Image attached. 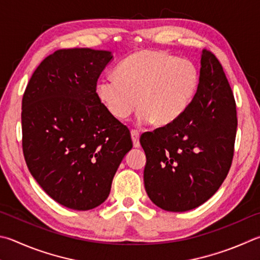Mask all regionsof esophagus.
I'll list each match as a JSON object with an SVG mask.
<instances>
[{
  "instance_id": "esophagus-1",
  "label": "esophagus",
  "mask_w": 260,
  "mask_h": 260,
  "mask_svg": "<svg viewBox=\"0 0 260 260\" xmlns=\"http://www.w3.org/2000/svg\"><path fill=\"white\" fill-rule=\"evenodd\" d=\"M132 141H133L134 148H140V133L136 129H132L131 132Z\"/></svg>"
}]
</instances>
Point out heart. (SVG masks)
<instances>
[{"mask_svg": "<svg viewBox=\"0 0 260 260\" xmlns=\"http://www.w3.org/2000/svg\"><path fill=\"white\" fill-rule=\"evenodd\" d=\"M199 83V69L192 61L140 51L117 66L115 77L98 82L96 95L117 119H127L139 105L140 124L168 126L190 108Z\"/></svg>", "mask_w": 260, "mask_h": 260, "instance_id": "obj_1", "label": "heart"}]
</instances>
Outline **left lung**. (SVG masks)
Wrapping results in <instances>:
<instances>
[{
	"mask_svg": "<svg viewBox=\"0 0 260 260\" xmlns=\"http://www.w3.org/2000/svg\"><path fill=\"white\" fill-rule=\"evenodd\" d=\"M237 126V106L223 67L204 49L199 88L190 108L174 124L140 138L151 201L164 210L182 212L210 199L232 165Z\"/></svg>",
	"mask_w": 260,
	"mask_h": 260,
	"instance_id": "1",
	"label": "left lung"
}]
</instances>
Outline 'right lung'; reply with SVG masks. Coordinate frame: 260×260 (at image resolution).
<instances>
[{
    "instance_id": "obj_1",
    "label": "right lung",
    "mask_w": 260,
    "mask_h": 260,
    "mask_svg": "<svg viewBox=\"0 0 260 260\" xmlns=\"http://www.w3.org/2000/svg\"><path fill=\"white\" fill-rule=\"evenodd\" d=\"M109 51L63 49L42 61L22 96V151L27 167L52 199L89 210L109 196L129 129L109 114L96 83Z\"/></svg>"
}]
</instances>
